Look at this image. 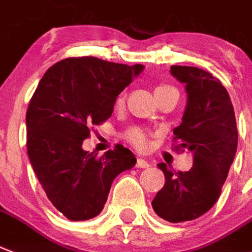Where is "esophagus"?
<instances>
[{
	"label": "esophagus",
	"instance_id": "1",
	"mask_svg": "<svg viewBox=\"0 0 252 252\" xmlns=\"http://www.w3.org/2000/svg\"><path fill=\"white\" fill-rule=\"evenodd\" d=\"M136 167H137V168H148V167H150V163H148V161H145L144 159L139 158L137 161H136Z\"/></svg>",
	"mask_w": 252,
	"mask_h": 252
}]
</instances>
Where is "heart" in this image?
<instances>
[{"label": "heart", "instance_id": "obj_1", "mask_svg": "<svg viewBox=\"0 0 252 252\" xmlns=\"http://www.w3.org/2000/svg\"><path fill=\"white\" fill-rule=\"evenodd\" d=\"M172 89L175 88H172L171 85H167V84H160L159 87H156V89H155V94H158V93H161V92H167V91H172ZM124 98H126V96H124V94H120V96L117 97V101H116L117 105H121V104L124 102ZM126 140L129 141L135 148H137V150H140V151L147 150V148L150 147V140H148V136H147V133H145L144 131H141V129H137V128L131 129V131L126 133Z\"/></svg>", "mask_w": 252, "mask_h": 252}]
</instances>
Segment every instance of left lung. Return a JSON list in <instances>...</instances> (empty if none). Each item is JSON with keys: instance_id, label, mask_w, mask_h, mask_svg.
<instances>
[{"instance_id": "obj_1", "label": "left lung", "mask_w": 252, "mask_h": 252, "mask_svg": "<svg viewBox=\"0 0 252 252\" xmlns=\"http://www.w3.org/2000/svg\"><path fill=\"white\" fill-rule=\"evenodd\" d=\"M171 73L186 84L187 107L173 129V150L193 154L192 168L172 171L158 164L165 183L155 196V212L171 223L193 220L218 202L238 145L235 113L220 80L195 66L172 65Z\"/></svg>"}]
</instances>
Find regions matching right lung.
<instances>
[{
	"mask_svg": "<svg viewBox=\"0 0 252 252\" xmlns=\"http://www.w3.org/2000/svg\"><path fill=\"white\" fill-rule=\"evenodd\" d=\"M144 69L97 57H70L42 76L27 111L28 156L52 204L69 220L97 216L112 182L136 163L117 144L98 159L83 150L91 126L111 117L117 96Z\"/></svg>",
	"mask_w": 252,
	"mask_h": 252,
	"instance_id": "obj_1",
	"label": "right lung"
}]
</instances>
